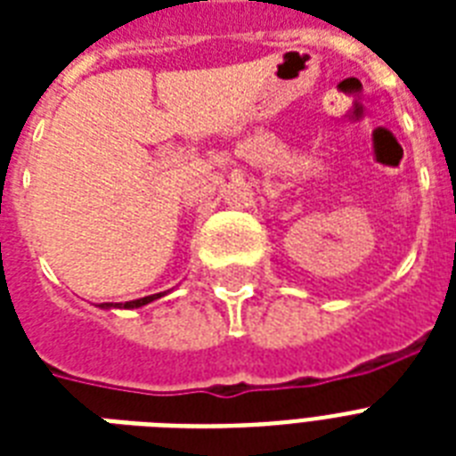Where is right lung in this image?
Returning <instances> with one entry per match:
<instances>
[{
  "instance_id": "right-lung-1",
  "label": "right lung",
  "mask_w": 456,
  "mask_h": 456,
  "mask_svg": "<svg viewBox=\"0 0 456 456\" xmlns=\"http://www.w3.org/2000/svg\"><path fill=\"white\" fill-rule=\"evenodd\" d=\"M156 298H160V293H153V296H146V298H139V300H127V303H102L99 307L102 310H110V307H125V310H134V307H142V305H149L153 303Z\"/></svg>"
}]
</instances>
